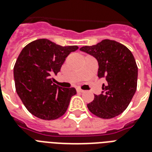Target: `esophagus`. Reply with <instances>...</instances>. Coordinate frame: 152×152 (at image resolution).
Here are the masks:
<instances>
[{
	"instance_id": "obj_1",
	"label": "esophagus",
	"mask_w": 152,
	"mask_h": 152,
	"mask_svg": "<svg viewBox=\"0 0 152 152\" xmlns=\"http://www.w3.org/2000/svg\"><path fill=\"white\" fill-rule=\"evenodd\" d=\"M77 91H78V92H80V93H83V92H84V91H83V90H82V89H80V88H77Z\"/></svg>"
}]
</instances>
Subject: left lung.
I'll use <instances>...</instances> for the list:
<instances>
[{
  "label": "left lung",
  "instance_id": "obj_1",
  "mask_svg": "<svg viewBox=\"0 0 152 152\" xmlns=\"http://www.w3.org/2000/svg\"><path fill=\"white\" fill-rule=\"evenodd\" d=\"M81 51L94 56L99 62V77L106 79L102 92L87 104L89 110L101 118H112L126 110L137 88L138 67L128 48L105 39Z\"/></svg>",
  "mask_w": 152,
  "mask_h": 152
}]
</instances>
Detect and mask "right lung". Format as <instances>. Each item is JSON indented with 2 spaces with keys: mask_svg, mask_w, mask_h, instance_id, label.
<instances>
[{
  "mask_svg": "<svg viewBox=\"0 0 152 152\" xmlns=\"http://www.w3.org/2000/svg\"><path fill=\"white\" fill-rule=\"evenodd\" d=\"M77 49V45L61 46L48 39H37L21 50L13 68L16 91L32 115L53 120L66 113L76 90L56 85L52 76Z\"/></svg>",
  "mask_w": 152,
  "mask_h": 152,
  "instance_id": "right-lung-1",
  "label": "right lung"
}]
</instances>
